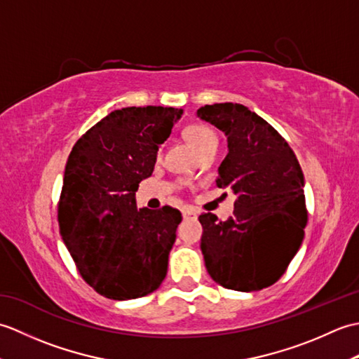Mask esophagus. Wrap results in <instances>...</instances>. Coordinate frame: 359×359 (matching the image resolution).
<instances>
[{
    "label": "esophagus",
    "instance_id": "esophagus-1",
    "mask_svg": "<svg viewBox=\"0 0 359 359\" xmlns=\"http://www.w3.org/2000/svg\"><path fill=\"white\" fill-rule=\"evenodd\" d=\"M197 215H199V212H197L193 208H184V210H182V216H184V219H196Z\"/></svg>",
    "mask_w": 359,
    "mask_h": 359
}]
</instances>
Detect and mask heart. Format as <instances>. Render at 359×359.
Returning <instances> with one entry per match:
<instances>
[{"mask_svg": "<svg viewBox=\"0 0 359 359\" xmlns=\"http://www.w3.org/2000/svg\"><path fill=\"white\" fill-rule=\"evenodd\" d=\"M185 135L199 154L210 148H217V137L208 126L191 125L187 128Z\"/></svg>", "mask_w": 359, "mask_h": 359, "instance_id": "1", "label": "heart"}]
</instances>
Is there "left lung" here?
<instances>
[{"instance_id":"1","label":"left lung","mask_w":359,"mask_h":359,"mask_svg":"<svg viewBox=\"0 0 359 359\" xmlns=\"http://www.w3.org/2000/svg\"><path fill=\"white\" fill-rule=\"evenodd\" d=\"M197 117L225 133L219 188L236 194L233 216H199L205 266L219 285L255 292L273 285L299 250L307 225L304 174L270 123L239 103L205 104Z\"/></svg>"}]
</instances>
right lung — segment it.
Listing matches in <instances>:
<instances>
[{"label": "right lung", "mask_w": 359, "mask_h": 359, "mask_svg": "<svg viewBox=\"0 0 359 359\" xmlns=\"http://www.w3.org/2000/svg\"><path fill=\"white\" fill-rule=\"evenodd\" d=\"M182 109L112 111L83 134L67 158L58 202L60 233L97 293L114 301L154 292L168 270L179 210H137L139 184L154 171L158 144Z\"/></svg>", "instance_id": "right-lung-1"}]
</instances>
